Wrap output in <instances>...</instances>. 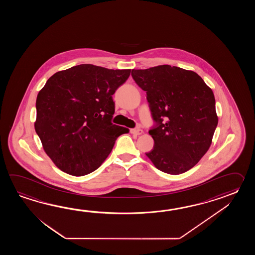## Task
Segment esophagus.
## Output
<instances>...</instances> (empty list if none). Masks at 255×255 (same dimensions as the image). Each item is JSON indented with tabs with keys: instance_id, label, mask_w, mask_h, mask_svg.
I'll list each match as a JSON object with an SVG mask.
<instances>
[{
	"instance_id": "34e87169",
	"label": "esophagus",
	"mask_w": 255,
	"mask_h": 255,
	"mask_svg": "<svg viewBox=\"0 0 255 255\" xmlns=\"http://www.w3.org/2000/svg\"><path fill=\"white\" fill-rule=\"evenodd\" d=\"M132 133L135 134V135H141V134H143V130L139 128H136L132 129Z\"/></svg>"
}]
</instances>
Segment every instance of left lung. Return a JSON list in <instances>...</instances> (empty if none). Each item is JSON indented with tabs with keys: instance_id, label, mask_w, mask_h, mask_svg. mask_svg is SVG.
<instances>
[{
	"instance_id": "8db88e82",
	"label": "left lung",
	"mask_w": 255,
	"mask_h": 255,
	"mask_svg": "<svg viewBox=\"0 0 255 255\" xmlns=\"http://www.w3.org/2000/svg\"><path fill=\"white\" fill-rule=\"evenodd\" d=\"M131 75L146 91L157 122L148 131L155 145L146 157L165 173H184L212 145L218 116L211 87L195 72L168 65L132 69Z\"/></svg>"
}]
</instances>
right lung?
Returning a JSON list of instances; mask_svg holds the SVG:
<instances>
[{
    "mask_svg": "<svg viewBox=\"0 0 255 255\" xmlns=\"http://www.w3.org/2000/svg\"><path fill=\"white\" fill-rule=\"evenodd\" d=\"M131 69L79 65L49 78L36 98L34 128L43 150L65 173L84 176L99 168L119 135L128 128L111 123L112 96Z\"/></svg>",
    "mask_w": 255,
    "mask_h": 255,
    "instance_id": "1",
    "label": "right lung"
}]
</instances>
